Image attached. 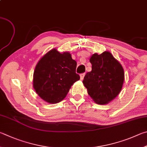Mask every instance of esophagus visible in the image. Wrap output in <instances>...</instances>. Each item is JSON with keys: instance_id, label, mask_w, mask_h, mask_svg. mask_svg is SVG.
Here are the masks:
<instances>
[{"instance_id": "obj_1", "label": "esophagus", "mask_w": 147, "mask_h": 147, "mask_svg": "<svg viewBox=\"0 0 147 147\" xmlns=\"http://www.w3.org/2000/svg\"><path fill=\"white\" fill-rule=\"evenodd\" d=\"M85 75V73H82V74H80V79L82 80L83 79H84Z\"/></svg>"}]
</instances>
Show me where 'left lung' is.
<instances>
[{"label":"left lung","mask_w":147,"mask_h":147,"mask_svg":"<svg viewBox=\"0 0 147 147\" xmlns=\"http://www.w3.org/2000/svg\"><path fill=\"white\" fill-rule=\"evenodd\" d=\"M92 71L85 74L83 84L97 104L104 105L114 99L122 89L124 71L110 52L94 53L90 58Z\"/></svg>","instance_id":"obj_1"}]
</instances>
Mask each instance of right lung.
<instances>
[{
    "instance_id": "1",
    "label": "right lung",
    "mask_w": 147,
    "mask_h": 147,
    "mask_svg": "<svg viewBox=\"0 0 147 147\" xmlns=\"http://www.w3.org/2000/svg\"><path fill=\"white\" fill-rule=\"evenodd\" d=\"M76 65L69 53L51 50L39 60L34 69L33 87L36 92L48 103L60 102L71 85L80 78L76 73Z\"/></svg>"
}]
</instances>
